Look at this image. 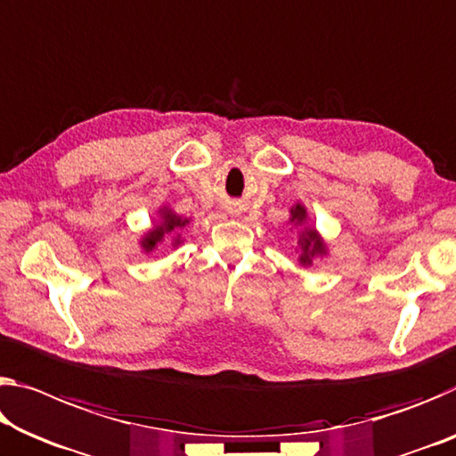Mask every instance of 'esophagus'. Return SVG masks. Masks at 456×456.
I'll use <instances>...</instances> for the list:
<instances>
[{"label":"esophagus","mask_w":456,"mask_h":456,"mask_svg":"<svg viewBox=\"0 0 456 456\" xmlns=\"http://www.w3.org/2000/svg\"><path fill=\"white\" fill-rule=\"evenodd\" d=\"M237 213H240V211H237L235 207H229V215H237Z\"/></svg>","instance_id":"esophagus-1"}]
</instances>
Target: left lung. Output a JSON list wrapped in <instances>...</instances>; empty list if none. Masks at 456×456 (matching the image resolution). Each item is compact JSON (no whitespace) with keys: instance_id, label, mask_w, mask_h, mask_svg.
<instances>
[{"instance_id":"1","label":"left lung","mask_w":456,"mask_h":456,"mask_svg":"<svg viewBox=\"0 0 456 456\" xmlns=\"http://www.w3.org/2000/svg\"><path fill=\"white\" fill-rule=\"evenodd\" d=\"M290 216H288V225L296 237V254H298V264L302 267H310L314 259H324L329 256V243L324 241L321 231L313 225L308 216V208L305 202L296 200L290 207Z\"/></svg>"}]
</instances>
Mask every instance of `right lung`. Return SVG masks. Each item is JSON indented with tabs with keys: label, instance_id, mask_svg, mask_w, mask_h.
I'll use <instances>...</instances> for the list:
<instances>
[{
	"label": "right lung",
	"instance_id": "1",
	"mask_svg": "<svg viewBox=\"0 0 456 456\" xmlns=\"http://www.w3.org/2000/svg\"><path fill=\"white\" fill-rule=\"evenodd\" d=\"M189 225H191V216L178 215L175 208H170L168 205H162L156 211L154 219H151L150 229H146L140 235L137 245H140L143 256H150L151 251H156L164 241H168L172 249H178L180 245L184 243L183 231Z\"/></svg>",
	"mask_w": 456,
	"mask_h": 456
}]
</instances>
